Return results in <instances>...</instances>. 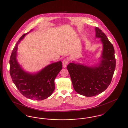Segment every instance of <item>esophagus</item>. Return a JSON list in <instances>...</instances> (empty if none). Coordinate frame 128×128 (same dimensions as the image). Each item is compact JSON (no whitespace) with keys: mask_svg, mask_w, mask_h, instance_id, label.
Returning <instances> with one entry per match:
<instances>
[{"mask_svg":"<svg viewBox=\"0 0 128 128\" xmlns=\"http://www.w3.org/2000/svg\"><path fill=\"white\" fill-rule=\"evenodd\" d=\"M70 58H65L63 61H62V64H63V66L64 68H66L67 64L70 62Z\"/></svg>","mask_w":128,"mask_h":128,"instance_id":"obj_1","label":"esophagus"}]
</instances>
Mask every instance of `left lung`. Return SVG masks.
Instances as JSON below:
<instances>
[{
	"instance_id": "1",
	"label": "left lung",
	"mask_w": 128,
	"mask_h": 128,
	"mask_svg": "<svg viewBox=\"0 0 128 128\" xmlns=\"http://www.w3.org/2000/svg\"><path fill=\"white\" fill-rule=\"evenodd\" d=\"M95 31L96 37L101 38L103 48L99 63L90 67L73 61L67 67L75 91L87 97L98 95L107 89L116 68L112 44L101 30L96 27Z\"/></svg>"
}]
</instances>
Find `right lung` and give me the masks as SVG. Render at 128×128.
<instances>
[{
	"label": "right lung",
	"mask_w": 128,
	"mask_h": 128,
	"mask_svg": "<svg viewBox=\"0 0 128 128\" xmlns=\"http://www.w3.org/2000/svg\"><path fill=\"white\" fill-rule=\"evenodd\" d=\"M29 32L22 36L13 49L10 60V74L13 83L25 97L42 100L49 97L54 91V80L61 70L62 65L60 61L49 64L37 73L24 71L17 61V51L18 44Z\"/></svg>",
	"instance_id": "add662e5"
}]
</instances>
